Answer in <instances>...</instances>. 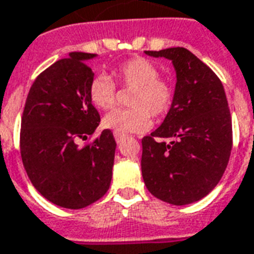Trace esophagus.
I'll return each instance as SVG.
<instances>
[{
  "label": "esophagus",
  "mask_w": 254,
  "mask_h": 254,
  "mask_svg": "<svg viewBox=\"0 0 254 254\" xmlns=\"http://www.w3.org/2000/svg\"><path fill=\"white\" fill-rule=\"evenodd\" d=\"M114 138H116V141L117 142H121L122 140H124V136H121V134H117V133H114Z\"/></svg>",
  "instance_id": "esophagus-1"
}]
</instances>
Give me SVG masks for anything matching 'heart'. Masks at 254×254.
Returning a JSON list of instances; mask_svg holds the SVG:
<instances>
[{"instance_id": "obj_1", "label": "heart", "mask_w": 254, "mask_h": 254, "mask_svg": "<svg viewBox=\"0 0 254 254\" xmlns=\"http://www.w3.org/2000/svg\"><path fill=\"white\" fill-rule=\"evenodd\" d=\"M114 84L105 75L95 76L89 84V98L99 110H110L117 101V89L130 90L129 109H117L102 120V127L127 136L144 133L152 127V117L161 118L174 103V86L164 78L155 63L134 58L122 63L110 74Z\"/></svg>"}]
</instances>
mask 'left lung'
I'll use <instances>...</instances> for the list:
<instances>
[{"label": "left lung", "mask_w": 254, "mask_h": 254, "mask_svg": "<svg viewBox=\"0 0 254 254\" xmlns=\"http://www.w3.org/2000/svg\"><path fill=\"white\" fill-rule=\"evenodd\" d=\"M145 54L172 60L178 80L164 122L141 141L144 183L163 202L194 203L218 185L229 163L233 129L226 94L213 69L183 47Z\"/></svg>", "instance_id": "obj_1"}]
</instances>
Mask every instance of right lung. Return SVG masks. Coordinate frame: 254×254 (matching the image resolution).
<instances>
[{
    "label": "right lung",
    "instance_id": "right-lung-1",
    "mask_svg": "<svg viewBox=\"0 0 254 254\" xmlns=\"http://www.w3.org/2000/svg\"><path fill=\"white\" fill-rule=\"evenodd\" d=\"M94 54L71 52L37 76L21 117L20 152L33 187L54 204L83 208L108 192L116 152L112 130L87 140L101 117L89 98L94 79L86 60Z\"/></svg>",
    "mask_w": 254,
    "mask_h": 254
}]
</instances>
